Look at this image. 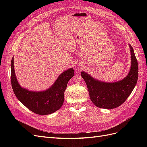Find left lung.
Masks as SVG:
<instances>
[{"mask_svg": "<svg viewBox=\"0 0 147 147\" xmlns=\"http://www.w3.org/2000/svg\"><path fill=\"white\" fill-rule=\"evenodd\" d=\"M130 48L131 65L127 76L117 82H104L93 78L86 72L81 75L86 83L91 100L99 108L112 109L121 105L131 94L137 82L139 67L132 46Z\"/></svg>", "mask_w": 147, "mask_h": 147, "instance_id": "8db88e82", "label": "left lung"}]
</instances>
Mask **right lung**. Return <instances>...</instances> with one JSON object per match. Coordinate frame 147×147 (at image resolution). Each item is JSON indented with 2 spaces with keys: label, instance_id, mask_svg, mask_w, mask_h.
Instances as JSON below:
<instances>
[{
  "label": "right lung",
  "instance_id": "add662e5",
  "mask_svg": "<svg viewBox=\"0 0 147 147\" xmlns=\"http://www.w3.org/2000/svg\"><path fill=\"white\" fill-rule=\"evenodd\" d=\"M11 62V82L16 97L34 113L45 115L59 110L63 105L64 91L68 82L74 76V70L69 69L62 73L52 86L47 90L32 91L22 88L17 80L14 69V59Z\"/></svg>",
  "mask_w": 147,
  "mask_h": 147
}]
</instances>
